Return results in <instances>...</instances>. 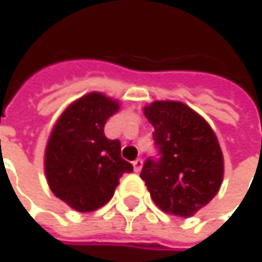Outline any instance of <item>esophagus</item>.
<instances>
[{"label":"esophagus","mask_w":262,"mask_h":262,"mask_svg":"<svg viewBox=\"0 0 262 262\" xmlns=\"http://www.w3.org/2000/svg\"><path fill=\"white\" fill-rule=\"evenodd\" d=\"M133 166H134V171H136V172H140L142 168H143V160H142V159H136V160L133 162Z\"/></svg>","instance_id":"obj_1"}]
</instances>
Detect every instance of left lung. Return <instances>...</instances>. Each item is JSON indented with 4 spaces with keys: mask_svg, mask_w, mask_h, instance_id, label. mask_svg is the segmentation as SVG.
I'll list each match as a JSON object with an SVG mask.
<instances>
[{
    "mask_svg": "<svg viewBox=\"0 0 262 262\" xmlns=\"http://www.w3.org/2000/svg\"><path fill=\"white\" fill-rule=\"evenodd\" d=\"M154 126L160 159L140 172L154 203L166 213L192 216L218 194L224 159L210 125L183 102L156 100L143 108Z\"/></svg>",
    "mask_w": 262,
    "mask_h": 262,
    "instance_id": "8db88e82",
    "label": "left lung"
}]
</instances>
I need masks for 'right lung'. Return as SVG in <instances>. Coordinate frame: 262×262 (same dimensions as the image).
Segmentation results:
<instances>
[{
    "instance_id": "1",
    "label": "right lung",
    "mask_w": 262,
    "mask_h": 262,
    "mask_svg": "<svg viewBox=\"0 0 262 262\" xmlns=\"http://www.w3.org/2000/svg\"><path fill=\"white\" fill-rule=\"evenodd\" d=\"M120 108L119 100L88 93L70 103L56 120L44 156L52 192L77 212L106 204L133 165L122 159L120 142L105 137L106 120Z\"/></svg>"
}]
</instances>
